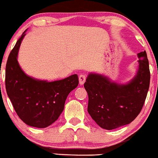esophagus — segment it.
Masks as SVG:
<instances>
[{"label": "esophagus", "instance_id": "34e87169", "mask_svg": "<svg viewBox=\"0 0 158 158\" xmlns=\"http://www.w3.org/2000/svg\"><path fill=\"white\" fill-rule=\"evenodd\" d=\"M86 81V75H84V74H81V75L79 76V83L81 85H82V84H84V82H85Z\"/></svg>", "mask_w": 158, "mask_h": 158}]
</instances>
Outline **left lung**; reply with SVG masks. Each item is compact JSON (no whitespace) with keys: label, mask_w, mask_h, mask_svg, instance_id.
<instances>
[{"label":"left lung","mask_w":158,"mask_h":158,"mask_svg":"<svg viewBox=\"0 0 158 158\" xmlns=\"http://www.w3.org/2000/svg\"><path fill=\"white\" fill-rule=\"evenodd\" d=\"M139 71L127 84L90 74L84 83L88 94L87 111L101 128L112 130L129 124L141 112L150 85V69L145 51L138 54Z\"/></svg>","instance_id":"obj_1"}]
</instances>
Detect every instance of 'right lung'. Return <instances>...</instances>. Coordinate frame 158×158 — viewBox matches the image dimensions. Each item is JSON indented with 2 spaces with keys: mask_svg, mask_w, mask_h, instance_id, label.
I'll return each instance as SVG.
<instances>
[{
  "mask_svg": "<svg viewBox=\"0 0 158 158\" xmlns=\"http://www.w3.org/2000/svg\"><path fill=\"white\" fill-rule=\"evenodd\" d=\"M25 32L7 58L6 94L23 123L32 127L46 128L56 121L62 113L68 95L78 85V77L73 74L60 81L47 82L27 76L17 61V54Z\"/></svg>",
  "mask_w": 158,
  "mask_h": 158,
  "instance_id": "1",
  "label": "right lung"
}]
</instances>
